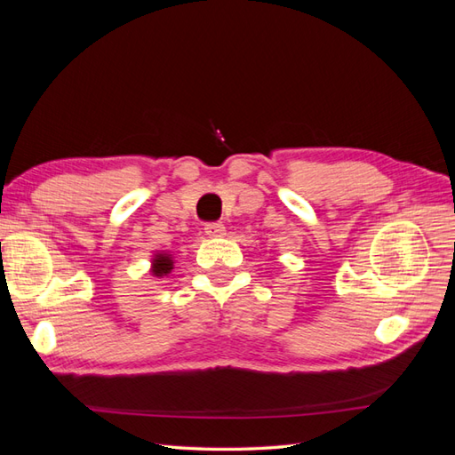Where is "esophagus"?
I'll use <instances>...</instances> for the list:
<instances>
[{"instance_id": "1", "label": "esophagus", "mask_w": 455, "mask_h": 455, "mask_svg": "<svg viewBox=\"0 0 455 455\" xmlns=\"http://www.w3.org/2000/svg\"><path fill=\"white\" fill-rule=\"evenodd\" d=\"M204 233H206V235H209L211 239H218V237H224V235H226V228H224V224H220V222L206 224Z\"/></svg>"}]
</instances>
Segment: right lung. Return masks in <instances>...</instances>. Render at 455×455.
Returning a JSON list of instances; mask_svg holds the SVG:
<instances>
[{
	"instance_id": "add662e5",
	"label": "right lung",
	"mask_w": 455,
	"mask_h": 455,
	"mask_svg": "<svg viewBox=\"0 0 455 455\" xmlns=\"http://www.w3.org/2000/svg\"><path fill=\"white\" fill-rule=\"evenodd\" d=\"M174 269V256L164 252V251H157L154 256H151V266H149V273L154 275L157 279L169 277V273Z\"/></svg>"
}]
</instances>
